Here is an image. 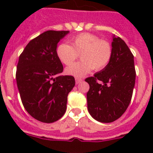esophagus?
I'll list each match as a JSON object with an SVG mask.
<instances>
[{
	"label": "esophagus",
	"instance_id": "obj_1",
	"mask_svg": "<svg viewBox=\"0 0 153 153\" xmlns=\"http://www.w3.org/2000/svg\"><path fill=\"white\" fill-rule=\"evenodd\" d=\"M75 80H76V84H78V83H80L81 82H82V81L83 80V79H82V78L76 77V78H75Z\"/></svg>",
	"mask_w": 153,
	"mask_h": 153
}]
</instances>
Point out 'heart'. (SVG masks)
Instances as JSON below:
<instances>
[{
  "instance_id": "b5f03b06",
  "label": "heart",
  "mask_w": 153,
  "mask_h": 153,
  "mask_svg": "<svg viewBox=\"0 0 153 153\" xmlns=\"http://www.w3.org/2000/svg\"><path fill=\"white\" fill-rule=\"evenodd\" d=\"M71 46L65 43L56 47V56L62 63L70 65L81 56V61L66 69L68 75L81 77L93 69L102 70L108 65L112 56V48L106 40L89 33H83L70 39Z\"/></svg>"
}]
</instances>
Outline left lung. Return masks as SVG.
Here are the masks:
<instances>
[{
	"label": "left lung",
	"mask_w": 153,
	"mask_h": 153,
	"mask_svg": "<svg viewBox=\"0 0 153 153\" xmlns=\"http://www.w3.org/2000/svg\"><path fill=\"white\" fill-rule=\"evenodd\" d=\"M135 80L134 56L124 40L113 35L109 63L85 79L90 85L86 99L92 117L100 123L120 118L130 103Z\"/></svg>",
	"instance_id": "left-lung-1"
}]
</instances>
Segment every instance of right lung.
<instances>
[{
  "label": "right lung",
  "instance_id": "obj_1",
  "mask_svg": "<svg viewBox=\"0 0 153 153\" xmlns=\"http://www.w3.org/2000/svg\"><path fill=\"white\" fill-rule=\"evenodd\" d=\"M70 31L47 30L31 40L20 57L16 80L24 107L40 122L57 121L67 109V96L75 86L72 76H60L57 44Z\"/></svg>",
  "mask_w": 153,
  "mask_h": 153
}]
</instances>
